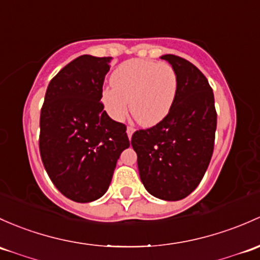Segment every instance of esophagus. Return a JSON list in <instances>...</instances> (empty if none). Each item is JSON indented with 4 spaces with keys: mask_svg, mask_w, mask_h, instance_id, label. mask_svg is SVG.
Masks as SVG:
<instances>
[{
    "mask_svg": "<svg viewBox=\"0 0 260 260\" xmlns=\"http://www.w3.org/2000/svg\"><path fill=\"white\" fill-rule=\"evenodd\" d=\"M133 133H135V128L128 127V128H127V136H128V138H129V141H131V139H132Z\"/></svg>",
    "mask_w": 260,
    "mask_h": 260,
    "instance_id": "esophagus-1",
    "label": "esophagus"
}]
</instances>
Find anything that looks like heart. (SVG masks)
Returning <instances> with one entry per match:
<instances>
[{
	"mask_svg": "<svg viewBox=\"0 0 260 260\" xmlns=\"http://www.w3.org/2000/svg\"><path fill=\"white\" fill-rule=\"evenodd\" d=\"M112 86L102 91V103L114 121L131 112L143 127L160 123L177 97L178 77L171 64L149 59L123 62L111 76Z\"/></svg>",
	"mask_w": 260,
	"mask_h": 260,
	"instance_id": "1",
	"label": "heart"
}]
</instances>
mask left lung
Segmentation results:
<instances>
[{"mask_svg":"<svg viewBox=\"0 0 260 260\" xmlns=\"http://www.w3.org/2000/svg\"><path fill=\"white\" fill-rule=\"evenodd\" d=\"M160 58L174 68L178 89L162 122L133 133L139 177L155 198L180 201L198 187L214 148L217 113L208 80L194 64L174 54Z\"/></svg>","mask_w":260,"mask_h":260,"instance_id":"left-lung-1","label":"left lung"}]
</instances>
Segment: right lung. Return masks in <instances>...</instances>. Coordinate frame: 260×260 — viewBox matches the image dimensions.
<instances>
[{
    "label": "right lung",
    "mask_w": 260,
    "mask_h": 260,
    "mask_svg": "<svg viewBox=\"0 0 260 260\" xmlns=\"http://www.w3.org/2000/svg\"><path fill=\"white\" fill-rule=\"evenodd\" d=\"M112 57L89 54L64 66L47 87L40 117V152L57 189L77 203L101 198L129 147L125 125L101 102Z\"/></svg>",
    "instance_id": "right-lung-1"
}]
</instances>
